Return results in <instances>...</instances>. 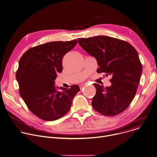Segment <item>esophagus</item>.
I'll list each match as a JSON object with an SVG mask.
<instances>
[{
  "label": "esophagus",
  "mask_w": 157,
  "mask_h": 157,
  "mask_svg": "<svg viewBox=\"0 0 157 157\" xmlns=\"http://www.w3.org/2000/svg\"><path fill=\"white\" fill-rule=\"evenodd\" d=\"M86 86V84H80L79 85V87H80V89H82L84 88V87Z\"/></svg>",
  "instance_id": "34e87169"
}]
</instances>
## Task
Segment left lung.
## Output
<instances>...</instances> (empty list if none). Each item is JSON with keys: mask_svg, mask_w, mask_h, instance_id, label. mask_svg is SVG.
<instances>
[{"mask_svg": "<svg viewBox=\"0 0 157 157\" xmlns=\"http://www.w3.org/2000/svg\"><path fill=\"white\" fill-rule=\"evenodd\" d=\"M78 41L96 59L97 72L112 76L109 87L94 84L96 94L92 101L93 108L105 116L121 113L133 101L140 84L143 69L138 52L128 42L107 36L78 38Z\"/></svg>", "mask_w": 157, "mask_h": 157, "instance_id": "obj_1", "label": "left lung"}]
</instances>
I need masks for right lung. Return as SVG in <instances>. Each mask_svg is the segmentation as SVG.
<instances>
[{
    "instance_id": "add662e5",
    "label": "right lung",
    "mask_w": 157,
    "mask_h": 157,
    "mask_svg": "<svg viewBox=\"0 0 157 157\" xmlns=\"http://www.w3.org/2000/svg\"><path fill=\"white\" fill-rule=\"evenodd\" d=\"M77 43H46L28 49L19 60L16 78L20 95L30 111L44 121H55L67 113L80 90L78 85L70 89L54 86L57 73L62 71L63 57Z\"/></svg>"
}]
</instances>
